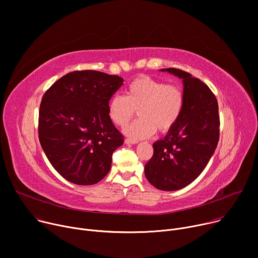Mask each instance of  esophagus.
Listing matches in <instances>:
<instances>
[{
	"instance_id": "esophagus-1",
	"label": "esophagus",
	"mask_w": 258,
	"mask_h": 258,
	"mask_svg": "<svg viewBox=\"0 0 258 258\" xmlns=\"http://www.w3.org/2000/svg\"><path fill=\"white\" fill-rule=\"evenodd\" d=\"M137 142H138V140H134V139H131V138H126L125 139L126 145H136Z\"/></svg>"
}]
</instances>
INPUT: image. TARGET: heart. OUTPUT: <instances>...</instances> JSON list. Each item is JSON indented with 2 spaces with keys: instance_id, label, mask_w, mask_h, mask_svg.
Here are the masks:
<instances>
[{
  "instance_id": "obj_1",
  "label": "heart",
  "mask_w": 258,
  "mask_h": 258,
  "mask_svg": "<svg viewBox=\"0 0 258 258\" xmlns=\"http://www.w3.org/2000/svg\"><path fill=\"white\" fill-rule=\"evenodd\" d=\"M185 94L178 84L165 83L148 76H139L131 81L124 95H113L107 105L108 118L119 127H125L136 110L139 118L131 123L125 134L139 140L158 131L166 133L181 117Z\"/></svg>"
}]
</instances>
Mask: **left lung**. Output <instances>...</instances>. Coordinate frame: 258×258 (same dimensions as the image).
Segmentation results:
<instances>
[{
  "instance_id": "8db88e82",
  "label": "left lung",
  "mask_w": 258,
  "mask_h": 258,
  "mask_svg": "<svg viewBox=\"0 0 258 258\" xmlns=\"http://www.w3.org/2000/svg\"><path fill=\"white\" fill-rule=\"evenodd\" d=\"M161 71L182 79L185 104L176 125L153 145L145 174L159 189L177 190L202 173L217 147L218 103L208 86L189 73L173 68Z\"/></svg>"
}]
</instances>
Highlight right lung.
<instances>
[{
    "mask_svg": "<svg viewBox=\"0 0 258 258\" xmlns=\"http://www.w3.org/2000/svg\"><path fill=\"white\" fill-rule=\"evenodd\" d=\"M124 80L97 71H75L43 95L40 144L53 168L79 185L100 181L124 136L108 118L107 105Z\"/></svg>",
    "mask_w": 258,
    "mask_h": 258,
    "instance_id": "1",
    "label": "right lung"
}]
</instances>
